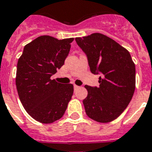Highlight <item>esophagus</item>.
Segmentation results:
<instances>
[{
    "mask_svg": "<svg viewBox=\"0 0 152 152\" xmlns=\"http://www.w3.org/2000/svg\"><path fill=\"white\" fill-rule=\"evenodd\" d=\"M79 88H80V87H79V86H77V85H74V89H75V90H77V89H78Z\"/></svg>",
    "mask_w": 152,
    "mask_h": 152,
    "instance_id": "esophagus-1",
    "label": "esophagus"
}]
</instances>
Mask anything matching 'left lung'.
I'll return each instance as SVG.
<instances>
[{"mask_svg": "<svg viewBox=\"0 0 152 152\" xmlns=\"http://www.w3.org/2000/svg\"><path fill=\"white\" fill-rule=\"evenodd\" d=\"M76 42L87 55L91 72L100 74L98 88L85 86L86 113L98 122H110L122 113L134 94V62L126 49L100 33L76 38Z\"/></svg>", "mask_w": 152, "mask_h": 152, "instance_id": "obj_1", "label": "left lung"}]
</instances>
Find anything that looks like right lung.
Returning <instances> with one entry per match:
<instances>
[{"mask_svg": "<svg viewBox=\"0 0 152 152\" xmlns=\"http://www.w3.org/2000/svg\"><path fill=\"white\" fill-rule=\"evenodd\" d=\"M73 39L38 37L24 46L18 60V95L27 113L39 122L50 124L60 119L71 100L73 85L50 77L64 64Z\"/></svg>", "mask_w": 152, "mask_h": 152, "instance_id": "add662e5", "label": "right lung"}]
</instances>
